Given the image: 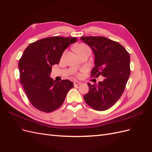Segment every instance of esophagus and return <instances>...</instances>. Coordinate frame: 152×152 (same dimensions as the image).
Here are the masks:
<instances>
[{
  "mask_svg": "<svg viewBox=\"0 0 152 152\" xmlns=\"http://www.w3.org/2000/svg\"><path fill=\"white\" fill-rule=\"evenodd\" d=\"M73 84H74V86H79V85L81 84V82H79V81L75 80L74 82H73Z\"/></svg>",
  "mask_w": 152,
  "mask_h": 152,
  "instance_id": "esophagus-1",
  "label": "esophagus"
}]
</instances>
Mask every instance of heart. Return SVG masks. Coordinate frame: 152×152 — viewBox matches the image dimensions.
Segmentation results:
<instances>
[{
	"label": "heart",
	"instance_id": "1",
	"mask_svg": "<svg viewBox=\"0 0 152 152\" xmlns=\"http://www.w3.org/2000/svg\"><path fill=\"white\" fill-rule=\"evenodd\" d=\"M88 48H89V47L84 44H80L77 45V46L75 48L77 53L80 52V51H82V50H84L86 49H88Z\"/></svg>",
	"mask_w": 152,
	"mask_h": 152
}]
</instances>
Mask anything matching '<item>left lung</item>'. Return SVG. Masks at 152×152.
Instances as JSON below:
<instances>
[{"instance_id":"1","label":"left lung","mask_w":152,"mask_h":152,"mask_svg":"<svg viewBox=\"0 0 152 152\" xmlns=\"http://www.w3.org/2000/svg\"><path fill=\"white\" fill-rule=\"evenodd\" d=\"M80 39L93 50L94 68L91 77L102 75L98 85L89 86L84 96L86 103L98 111L108 110L121 98L130 76V56L121 44L104 37H81Z\"/></svg>"}]
</instances>
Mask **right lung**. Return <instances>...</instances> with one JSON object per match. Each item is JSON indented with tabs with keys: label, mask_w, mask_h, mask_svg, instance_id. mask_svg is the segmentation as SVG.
Segmentation results:
<instances>
[{
	"label": "right lung",
	"mask_w": 152,
	"mask_h": 152,
	"mask_svg": "<svg viewBox=\"0 0 152 152\" xmlns=\"http://www.w3.org/2000/svg\"><path fill=\"white\" fill-rule=\"evenodd\" d=\"M77 40L76 37H51L35 41L24 50L18 63L20 82L30 103L39 110L48 113L60 107L74 86L69 80L56 82L50 74L64 50Z\"/></svg>",
	"instance_id": "1"
}]
</instances>
